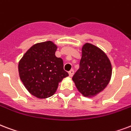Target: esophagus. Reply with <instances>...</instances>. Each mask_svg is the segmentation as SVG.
Instances as JSON below:
<instances>
[{"mask_svg":"<svg viewBox=\"0 0 131 131\" xmlns=\"http://www.w3.org/2000/svg\"><path fill=\"white\" fill-rule=\"evenodd\" d=\"M73 73H74V71H73V69L69 71V75L70 77H72L73 75Z\"/></svg>","mask_w":131,"mask_h":131,"instance_id":"esophagus-1","label":"esophagus"}]
</instances>
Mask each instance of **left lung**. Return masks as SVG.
Returning a JSON list of instances; mask_svg holds the SVG:
<instances>
[{
	"instance_id": "obj_1",
	"label": "left lung",
	"mask_w": 131,
	"mask_h": 131,
	"mask_svg": "<svg viewBox=\"0 0 131 131\" xmlns=\"http://www.w3.org/2000/svg\"><path fill=\"white\" fill-rule=\"evenodd\" d=\"M111 75L112 66L105 53L92 44H84L80 68L72 78L79 92L88 97L95 96L106 87Z\"/></svg>"
}]
</instances>
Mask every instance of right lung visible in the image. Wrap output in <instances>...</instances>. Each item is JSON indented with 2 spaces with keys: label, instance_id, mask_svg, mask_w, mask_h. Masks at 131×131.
Instances as JSON below:
<instances>
[{
  "label": "right lung",
  "instance_id": "right-lung-1",
  "mask_svg": "<svg viewBox=\"0 0 131 131\" xmlns=\"http://www.w3.org/2000/svg\"><path fill=\"white\" fill-rule=\"evenodd\" d=\"M57 45L51 41L35 44L23 55L18 63L20 78L34 96L45 99L52 96L59 82L69 76L63 60L57 58Z\"/></svg>",
  "mask_w": 131,
  "mask_h": 131
}]
</instances>
